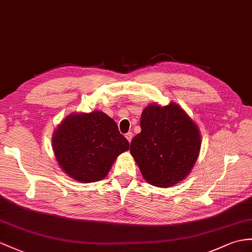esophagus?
<instances>
[{
  "mask_svg": "<svg viewBox=\"0 0 252 252\" xmlns=\"http://www.w3.org/2000/svg\"><path fill=\"white\" fill-rule=\"evenodd\" d=\"M125 138L127 139V141L128 142H131V140H132V132H127L126 134H125Z\"/></svg>",
  "mask_w": 252,
  "mask_h": 252,
  "instance_id": "1",
  "label": "esophagus"
}]
</instances>
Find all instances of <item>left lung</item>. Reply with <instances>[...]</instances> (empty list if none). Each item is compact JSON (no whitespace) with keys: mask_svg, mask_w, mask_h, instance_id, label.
<instances>
[{"mask_svg":"<svg viewBox=\"0 0 252 252\" xmlns=\"http://www.w3.org/2000/svg\"><path fill=\"white\" fill-rule=\"evenodd\" d=\"M141 132L130 143V154L143 179L153 186L169 188L191 172L201 149L199 126L175 102L144 108Z\"/></svg>","mask_w":252,"mask_h":252,"instance_id":"8db88e82","label":"left lung"}]
</instances>
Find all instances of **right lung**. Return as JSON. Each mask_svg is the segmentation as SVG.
I'll return each instance as SVG.
<instances>
[{
	"label": "right lung",
	"mask_w": 252,
	"mask_h": 252,
	"mask_svg": "<svg viewBox=\"0 0 252 252\" xmlns=\"http://www.w3.org/2000/svg\"><path fill=\"white\" fill-rule=\"evenodd\" d=\"M52 149L64 173L87 184L105 179L119 155L129 150V143L105 112H77L55 128Z\"/></svg>",
	"instance_id": "1"
}]
</instances>
